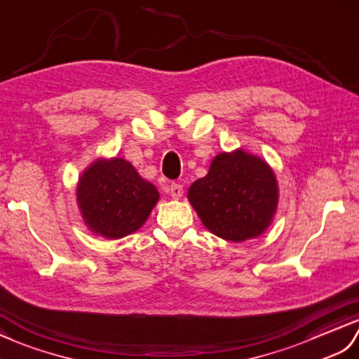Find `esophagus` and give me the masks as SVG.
<instances>
[{
    "instance_id": "obj_1",
    "label": "esophagus",
    "mask_w": 359,
    "mask_h": 359,
    "mask_svg": "<svg viewBox=\"0 0 359 359\" xmlns=\"http://www.w3.org/2000/svg\"><path fill=\"white\" fill-rule=\"evenodd\" d=\"M167 194H169L172 198H175V200H180V198L182 196V194H184V190H182L181 184H177V182H173V184H170L169 187H167Z\"/></svg>"
}]
</instances>
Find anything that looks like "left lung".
Listing matches in <instances>:
<instances>
[{"label":"left lung","mask_w":359,"mask_h":359,"mask_svg":"<svg viewBox=\"0 0 359 359\" xmlns=\"http://www.w3.org/2000/svg\"><path fill=\"white\" fill-rule=\"evenodd\" d=\"M187 200L209 232L243 243L272 224L280 187L266 159L236 149L212 159L205 177L189 187Z\"/></svg>","instance_id":"obj_1"}]
</instances>
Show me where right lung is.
I'll return each instance as SVG.
<instances>
[{"label": "right lung", "mask_w": 359, "mask_h": 359, "mask_svg": "<svg viewBox=\"0 0 359 359\" xmlns=\"http://www.w3.org/2000/svg\"><path fill=\"white\" fill-rule=\"evenodd\" d=\"M159 201L158 189L124 158H98L76 184V204L84 224L106 240L137 232Z\"/></svg>", "instance_id": "1"}]
</instances>
